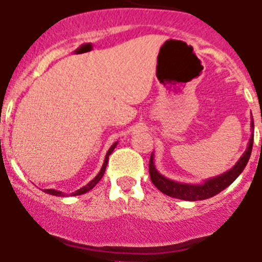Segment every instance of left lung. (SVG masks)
<instances>
[{
	"label": "left lung",
	"instance_id": "8db88e82",
	"mask_svg": "<svg viewBox=\"0 0 262 262\" xmlns=\"http://www.w3.org/2000/svg\"><path fill=\"white\" fill-rule=\"evenodd\" d=\"M253 128H255V124H253L252 121L251 122L252 135H251L247 149L243 153V156L239 158V161L229 171L219 176H215V178L207 179L202 184L178 183V181L167 179L166 176L159 173L158 170L156 168V166H154V154L151 153L150 161H149V173H150L151 183L157 186L158 190H161L166 195L183 199V201H203V199H208L211 196L216 195V194L223 191L225 188H228L243 172L245 167L247 166L253 146Z\"/></svg>",
	"mask_w": 262,
	"mask_h": 262
}]
</instances>
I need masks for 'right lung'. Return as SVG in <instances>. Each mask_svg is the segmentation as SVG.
Listing matches in <instances>:
<instances>
[{
  "label": "right lung",
  "instance_id": "add662e5",
  "mask_svg": "<svg viewBox=\"0 0 262 262\" xmlns=\"http://www.w3.org/2000/svg\"><path fill=\"white\" fill-rule=\"evenodd\" d=\"M117 144H118V141H117V143H114L113 145H112L111 148H109V150L106 151L105 159H104V163H103V166H101V170H100V172H99L98 175L95 176V178L92 179V180L90 181V183L87 184V185H84L83 188L78 189V190L73 191V193H71V194H69V195H71V196H74V195H81V194H84V193H87V191H90V190H91V189L94 188V186H95L96 184H98L99 181L101 180V178H103V176H104V172H105V168H106V164H108V159H109V156H111V154H112V151L114 150V148H116V146H117ZM43 191H45V193H47V194H51V195H56V196H67V195H68V194L63 193V191L55 190V189H45Z\"/></svg>",
  "mask_w": 262,
  "mask_h": 262
}]
</instances>
